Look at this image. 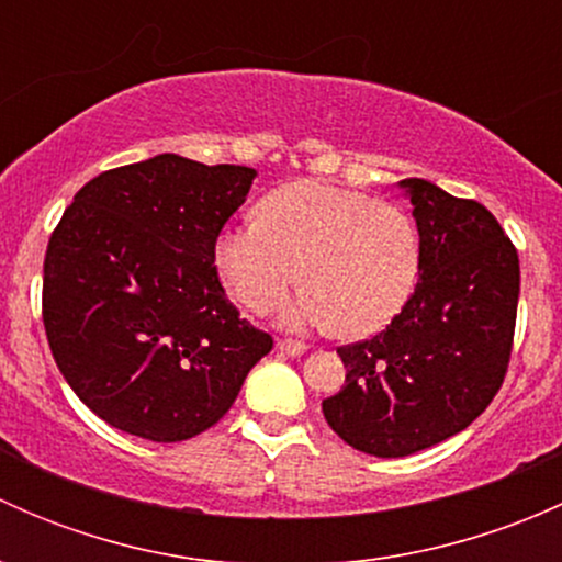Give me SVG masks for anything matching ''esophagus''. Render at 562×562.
Here are the masks:
<instances>
[{"mask_svg": "<svg viewBox=\"0 0 562 562\" xmlns=\"http://www.w3.org/2000/svg\"><path fill=\"white\" fill-rule=\"evenodd\" d=\"M277 350L285 356H302L307 353V345L296 342V339H280V342H277Z\"/></svg>", "mask_w": 562, "mask_h": 562, "instance_id": "esophagus-1", "label": "esophagus"}]
</instances>
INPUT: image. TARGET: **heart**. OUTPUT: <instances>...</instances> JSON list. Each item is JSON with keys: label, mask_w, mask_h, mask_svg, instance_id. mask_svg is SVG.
<instances>
[{"label": "heart", "mask_w": 562, "mask_h": 562, "mask_svg": "<svg viewBox=\"0 0 562 562\" xmlns=\"http://www.w3.org/2000/svg\"><path fill=\"white\" fill-rule=\"evenodd\" d=\"M214 266L231 296L269 313L299 282L288 326H334L339 337L383 331L411 302L422 269L413 220L359 190L304 179L269 192L260 220L217 236Z\"/></svg>", "instance_id": "heart-1"}]
</instances>
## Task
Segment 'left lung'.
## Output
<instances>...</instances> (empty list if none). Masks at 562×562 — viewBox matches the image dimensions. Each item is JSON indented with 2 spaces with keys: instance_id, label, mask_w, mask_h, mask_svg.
<instances>
[{
  "instance_id": "obj_1",
  "label": "left lung",
  "mask_w": 562,
  "mask_h": 562,
  "mask_svg": "<svg viewBox=\"0 0 562 562\" xmlns=\"http://www.w3.org/2000/svg\"><path fill=\"white\" fill-rule=\"evenodd\" d=\"M422 245L416 291L364 342L339 348L345 386L323 400L328 427L364 454L429 449L475 422L506 378L519 255L479 201L402 179Z\"/></svg>"
}]
</instances>
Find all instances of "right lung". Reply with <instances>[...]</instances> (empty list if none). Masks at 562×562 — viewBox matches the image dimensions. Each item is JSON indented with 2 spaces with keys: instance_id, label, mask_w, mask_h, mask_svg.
I'll list each match as a JSON object with an SVG mask.
<instances>
[{
  "instance_id": "right-lung-1",
  "label": "right lung",
  "mask_w": 562,
  "mask_h": 562,
  "mask_svg": "<svg viewBox=\"0 0 562 562\" xmlns=\"http://www.w3.org/2000/svg\"><path fill=\"white\" fill-rule=\"evenodd\" d=\"M255 168L157 155L94 176L50 234L43 323L78 400L127 435L214 427L271 337L239 317L214 245Z\"/></svg>"
}]
</instances>
